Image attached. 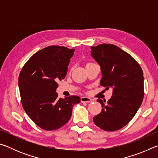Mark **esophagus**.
I'll return each instance as SVG.
<instances>
[{
  "mask_svg": "<svg viewBox=\"0 0 158 158\" xmlns=\"http://www.w3.org/2000/svg\"><path fill=\"white\" fill-rule=\"evenodd\" d=\"M81 102H91V99L88 97H81Z\"/></svg>",
  "mask_w": 158,
  "mask_h": 158,
  "instance_id": "1",
  "label": "esophagus"
}]
</instances>
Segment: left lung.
Listing matches in <instances>:
<instances>
[{"label":"left lung","mask_w":158,"mask_h":158,"mask_svg":"<svg viewBox=\"0 0 158 158\" xmlns=\"http://www.w3.org/2000/svg\"><path fill=\"white\" fill-rule=\"evenodd\" d=\"M91 56L100 67V85L113 93L107 102L99 99L102 111L93 117L95 124L105 131L121 129L137 113L143 98V76L131 56L114 44L91 47Z\"/></svg>","instance_id":"1"}]
</instances>
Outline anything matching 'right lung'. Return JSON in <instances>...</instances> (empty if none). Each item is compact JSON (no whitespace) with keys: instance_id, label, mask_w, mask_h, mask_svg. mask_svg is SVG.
Returning <instances> with one entry per match:
<instances>
[{"instance_id":"add662e5","label":"right lung","mask_w":158,"mask_h":158,"mask_svg":"<svg viewBox=\"0 0 158 158\" xmlns=\"http://www.w3.org/2000/svg\"><path fill=\"white\" fill-rule=\"evenodd\" d=\"M74 49L49 46L30 58L21 69L18 85L21 103L37 126L46 130L58 129L69 121L79 96L58 98L57 82L64 79Z\"/></svg>"}]
</instances>
